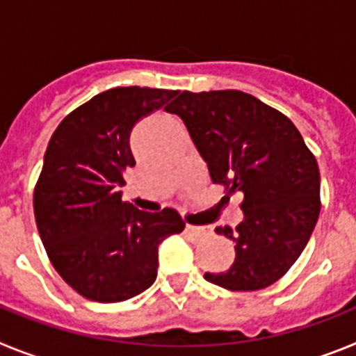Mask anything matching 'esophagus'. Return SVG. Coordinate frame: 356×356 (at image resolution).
<instances>
[{"mask_svg":"<svg viewBox=\"0 0 356 356\" xmlns=\"http://www.w3.org/2000/svg\"><path fill=\"white\" fill-rule=\"evenodd\" d=\"M185 232H187L188 235H193V237H203V235H207V232H209V229H207L205 226L185 225Z\"/></svg>","mask_w":356,"mask_h":356,"instance_id":"34e87169","label":"esophagus"}]
</instances>
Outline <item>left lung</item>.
Masks as SVG:
<instances>
[{
	"label": "left lung",
	"mask_w": 356,
	"mask_h": 356,
	"mask_svg": "<svg viewBox=\"0 0 356 356\" xmlns=\"http://www.w3.org/2000/svg\"><path fill=\"white\" fill-rule=\"evenodd\" d=\"M180 115L213 184L244 194V219L216 232L235 242V260L205 280L228 291H259L298 260L319 217V168L282 112L241 90H184L165 106Z\"/></svg>",
	"instance_id": "obj_1"
}]
</instances>
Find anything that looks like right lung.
<instances>
[{
    "label": "right lung",
    "mask_w": 356,
    "mask_h": 356,
    "mask_svg": "<svg viewBox=\"0 0 356 356\" xmlns=\"http://www.w3.org/2000/svg\"><path fill=\"white\" fill-rule=\"evenodd\" d=\"M176 90L115 87L58 124L33 193L37 228L56 273L78 294L119 303L153 285L160 242L185 228L172 209L144 212L122 201V172L134 168L135 122Z\"/></svg>",
    "instance_id": "1"
}]
</instances>
